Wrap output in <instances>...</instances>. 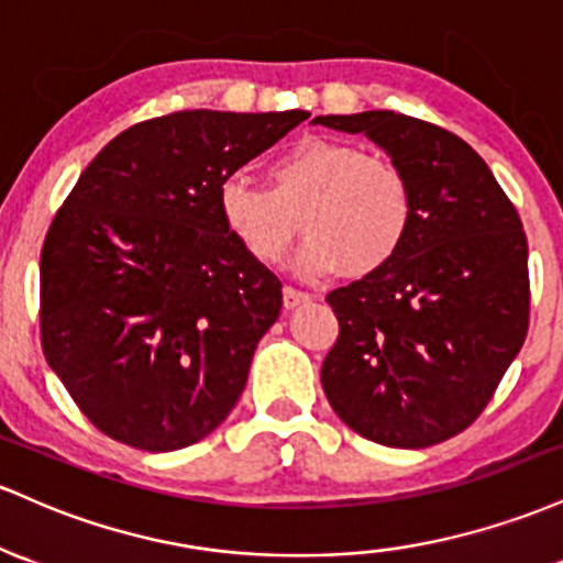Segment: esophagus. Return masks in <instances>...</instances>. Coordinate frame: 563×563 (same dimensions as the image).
<instances>
[{
  "mask_svg": "<svg viewBox=\"0 0 563 563\" xmlns=\"http://www.w3.org/2000/svg\"><path fill=\"white\" fill-rule=\"evenodd\" d=\"M282 300H284V308H298V306H302V302L311 300V295L300 292V289H295V287H284Z\"/></svg>",
  "mask_w": 563,
  "mask_h": 563,
  "instance_id": "34e87169",
  "label": "esophagus"
}]
</instances>
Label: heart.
Listing matches in <instances>:
<instances>
[{
    "label": "heart",
    "mask_w": 563,
    "mask_h": 563,
    "mask_svg": "<svg viewBox=\"0 0 563 563\" xmlns=\"http://www.w3.org/2000/svg\"><path fill=\"white\" fill-rule=\"evenodd\" d=\"M223 229L257 265L284 261L308 236L295 268L308 279L340 274L364 279L394 263L415 223V191L396 162L358 145L311 137L276 156L268 191L244 178L218 188Z\"/></svg>",
    "instance_id": "heart-1"
}]
</instances>
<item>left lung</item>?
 I'll return each mask as SVG.
<instances>
[{"instance_id":"1","label":"left lung","mask_w":563,"mask_h":563,"mask_svg":"<svg viewBox=\"0 0 563 563\" xmlns=\"http://www.w3.org/2000/svg\"><path fill=\"white\" fill-rule=\"evenodd\" d=\"M364 132L407 173L415 223L394 263L327 295L340 334L321 364L364 439L422 450L471 426L529 330V250L514 201L463 137L394 111L316 117Z\"/></svg>"}]
</instances>
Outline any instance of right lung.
Here are the masks:
<instances>
[{"label": "right lung", "instance_id": "obj_1", "mask_svg": "<svg viewBox=\"0 0 563 563\" xmlns=\"http://www.w3.org/2000/svg\"><path fill=\"white\" fill-rule=\"evenodd\" d=\"M308 111H175L87 164L42 247V351L87 420L143 452L191 446L242 396L282 282L223 229L218 188Z\"/></svg>", "mask_w": 563, "mask_h": 563}]
</instances>
